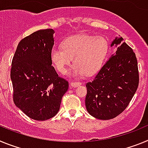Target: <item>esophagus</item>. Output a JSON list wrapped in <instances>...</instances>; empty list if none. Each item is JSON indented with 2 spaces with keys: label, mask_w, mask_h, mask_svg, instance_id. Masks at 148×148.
Returning <instances> with one entry per match:
<instances>
[{
  "label": "esophagus",
  "mask_w": 148,
  "mask_h": 148,
  "mask_svg": "<svg viewBox=\"0 0 148 148\" xmlns=\"http://www.w3.org/2000/svg\"><path fill=\"white\" fill-rule=\"evenodd\" d=\"M82 84L80 82H71L70 83V86L72 87H79Z\"/></svg>",
  "instance_id": "esophagus-1"
}]
</instances>
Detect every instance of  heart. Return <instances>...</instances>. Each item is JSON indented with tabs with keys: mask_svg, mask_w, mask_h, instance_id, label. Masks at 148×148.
<instances>
[{
	"mask_svg": "<svg viewBox=\"0 0 148 148\" xmlns=\"http://www.w3.org/2000/svg\"><path fill=\"white\" fill-rule=\"evenodd\" d=\"M62 49L54 47L50 52V59L56 70L64 75L72 62L75 64L70 75L79 76L85 73L92 75L101 67L108 50V41L101 36L78 35L65 39Z\"/></svg>",
	"mask_w": 148,
	"mask_h": 148,
	"instance_id": "1",
	"label": "heart"
}]
</instances>
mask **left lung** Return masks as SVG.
I'll use <instances>...</instances> for the list:
<instances>
[{
  "label": "left lung",
  "mask_w": 148,
  "mask_h": 148,
  "mask_svg": "<svg viewBox=\"0 0 148 148\" xmlns=\"http://www.w3.org/2000/svg\"><path fill=\"white\" fill-rule=\"evenodd\" d=\"M124 39L117 36L110 47L116 49L94 80L86 84L87 112L101 120L112 119L126 109L138 86L135 53Z\"/></svg>",
  "instance_id": "obj_1"
}]
</instances>
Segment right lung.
Returning <instances> with one entry per match:
<instances>
[{"label":"right lung","instance_id":"right-lung-1","mask_svg":"<svg viewBox=\"0 0 148 148\" xmlns=\"http://www.w3.org/2000/svg\"><path fill=\"white\" fill-rule=\"evenodd\" d=\"M53 29L33 32L21 40L11 68L13 100L28 117L45 121L58 113L69 84L52 66Z\"/></svg>","mask_w":148,"mask_h":148}]
</instances>
